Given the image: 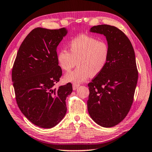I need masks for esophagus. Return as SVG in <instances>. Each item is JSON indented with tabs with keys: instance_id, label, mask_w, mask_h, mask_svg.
I'll use <instances>...</instances> for the list:
<instances>
[{
	"instance_id": "esophagus-1",
	"label": "esophagus",
	"mask_w": 152,
	"mask_h": 152,
	"mask_svg": "<svg viewBox=\"0 0 152 152\" xmlns=\"http://www.w3.org/2000/svg\"><path fill=\"white\" fill-rule=\"evenodd\" d=\"M72 86H73V90H77V89L78 88L79 85L78 84H73Z\"/></svg>"
}]
</instances>
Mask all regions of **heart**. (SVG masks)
I'll return each mask as SVG.
<instances>
[{"label":"heart","mask_w":152,"mask_h":152,"mask_svg":"<svg viewBox=\"0 0 152 152\" xmlns=\"http://www.w3.org/2000/svg\"><path fill=\"white\" fill-rule=\"evenodd\" d=\"M69 52L64 49L59 50L56 55L58 65L62 70L69 71L76 66L75 70L65 74L64 80L80 84L90 76L100 74L108 63L109 47L106 41L98 40L89 35H80L68 43Z\"/></svg>","instance_id":"1"}]
</instances>
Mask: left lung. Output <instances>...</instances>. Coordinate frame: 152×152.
<instances>
[{"instance_id":"8db88e82","label":"left lung","mask_w":152,"mask_h":152,"mask_svg":"<svg viewBox=\"0 0 152 152\" xmlns=\"http://www.w3.org/2000/svg\"><path fill=\"white\" fill-rule=\"evenodd\" d=\"M90 31L105 37L110 53L105 68L88 84V113L99 126L113 127L126 117L133 102L138 78L134 50L115 26L98 25Z\"/></svg>"}]
</instances>
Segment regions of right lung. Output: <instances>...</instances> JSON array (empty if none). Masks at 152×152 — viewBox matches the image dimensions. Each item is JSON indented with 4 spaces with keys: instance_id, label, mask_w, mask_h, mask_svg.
I'll use <instances>...</instances> for the list:
<instances>
[{
    "instance_id": "1",
    "label": "right lung",
    "mask_w": 152,
    "mask_h": 152,
    "mask_svg": "<svg viewBox=\"0 0 152 152\" xmlns=\"http://www.w3.org/2000/svg\"><path fill=\"white\" fill-rule=\"evenodd\" d=\"M67 34L66 28L33 29L21 44L12 72L20 111L31 123L44 129L62 120L66 97L72 91L71 83L54 88L62 75L56 49Z\"/></svg>"
}]
</instances>
